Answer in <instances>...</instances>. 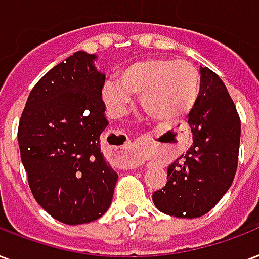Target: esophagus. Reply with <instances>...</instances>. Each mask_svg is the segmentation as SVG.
I'll return each instance as SVG.
<instances>
[{
    "mask_svg": "<svg viewBox=\"0 0 259 259\" xmlns=\"http://www.w3.org/2000/svg\"><path fill=\"white\" fill-rule=\"evenodd\" d=\"M117 147H121V148H127L128 147V143L127 142H121V146H117ZM124 167H135L136 166V162L135 161H128L127 163H123Z\"/></svg>",
    "mask_w": 259,
    "mask_h": 259,
    "instance_id": "34e87169",
    "label": "esophagus"
}]
</instances>
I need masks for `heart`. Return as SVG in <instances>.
<instances>
[{
  "instance_id": "heart-1",
  "label": "heart",
  "mask_w": 259,
  "mask_h": 259,
  "mask_svg": "<svg viewBox=\"0 0 259 259\" xmlns=\"http://www.w3.org/2000/svg\"><path fill=\"white\" fill-rule=\"evenodd\" d=\"M200 93V74L192 63L169 58H148L132 63L107 81L102 96L115 113H124L131 96L140 97L144 113L152 119H180L194 107Z\"/></svg>"
}]
</instances>
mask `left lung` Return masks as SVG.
Returning <instances> with one entry per match:
<instances>
[{"instance_id":"obj_1","label":"left lung","mask_w":259,"mask_h":259,"mask_svg":"<svg viewBox=\"0 0 259 259\" xmlns=\"http://www.w3.org/2000/svg\"><path fill=\"white\" fill-rule=\"evenodd\" d=\"M200 93L188 123L193 144L167 167V182L152 193L166 215L193 219L211 211L230 189L240 142V120L227 88L208 67L200 66Z\"/></svg>"}]
</instances>
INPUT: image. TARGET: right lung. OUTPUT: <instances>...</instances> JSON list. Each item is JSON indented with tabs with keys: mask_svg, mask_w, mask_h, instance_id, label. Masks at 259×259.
I'll list each match as a JSON object with an SVG mask.
<instances>
[{
	"mask_svg": "<svg viewBox=\"0 0 259 259\" xmlns=\"http://www.w3.org/2000/svg\"><path fill=\"white\" fill-rule=\"evenodd\" d=\"M96 59L77 51L41 77L17 134L33 197L54 219L71 226L101 218L119 178L101 151L105 74L96 69Z\"/></svg>",
	"mask_w": 259,
	"mask_h": 259,
	"instance_id": "right-lung-1",
	"label": "right lung"
}]
</instances>
